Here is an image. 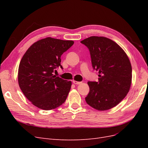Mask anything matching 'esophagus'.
I'll return each instance as SVG.
<instances>
[{"instance_id":"34e87169","label":"esophagus","mask_w":148,"mask_h":148,"mask_svg":"<svg viewBox=\"0 0 148 148\" xmlns=\"http://www.w3.org/2000/svg\"><path fill=\"white\" fill-rule=\"evenodd\" d=\"M73 83L75 84H80L82 82H77V81H75V80H73Z\"/></svg>"}]
</instances>
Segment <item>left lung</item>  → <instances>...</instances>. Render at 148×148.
I'll list each match as a JSON object with an SVG mask.
<instances>
[{
	"label": "left lung",
	"mask_w": 148,
	"mask_h": 148,
	"mask_svg": "<svg viewBox=\"0 0 148 148\" xmlns=\"http://www.w3.org/2000/svg\"><path fill=\"white\" fill-rule=\"evenodd\" d=\"M90 52L92 66L99 71L98 82H88L87 104L98 110H106L119 104L128 92L132 69L126 53L109 38L91 36L81 41Z\"/></svg>",
	"instance_id": "8db88e82"
}]
</instances>
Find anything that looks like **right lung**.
I'll return each instance as SVG.
<instances>
[{
	"instance_id": "1",
	"label": "right lung",
	"mask_w": 148,
	"mask_h": 148,
	"mask_svg": "<svg viewBox=\"0 0 148 148\" xmlns=\"http://www.w3.org/2000/svg\"><path fill=\"white\" fill-rule=\"evenodd\" d=\"M73 41L48 37L32 44L20 61L18 81L21 91L32 104L45 110L65 102L71 82L53 75L60 65L61 56L73 46Z\"/></svg>"
}]
</instances>
